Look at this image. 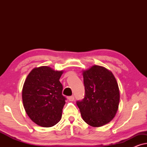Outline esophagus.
<instances>
[{
    "instance_id": "34e87169",
    "label": "esophagus",
    "mask_w": 147,
    "mask_h": 147,
    "mask_svg": "<svg viewBox=\"0 0 147 147\" xmlns=\"http://www.w3.org/2000/svg\"><path fill=\"white\" fill-rule=\"evenodd\" d=\"M67 98H68V100H69V101H71V102H73L74 100V96H69V97H68Z\"/></svg>"
}]
</instances>
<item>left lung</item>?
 Returning <instances> with one entry per match:
<instances>
[{"label":"left lung","instance_id":"1","mask_svg":"<svg viewBox=\"0 0 147 147\" xmlns=\"http://www.w3.org/2000/svg\"><path fill=\"white\" fill-rule=\"evenodd\" d=\"M85 97L77 105L83 120L92 127H100L116 116L120 102V91L111 71L92 65L82 71Z\"/></svg>","mask_w":147,"mask_h":147}]
</instances>
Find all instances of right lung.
Returning <instances> with one entry per match:
<instances>
[{
  "instance_id": "obj_1",
  "label": "right lung",
  "mask_w": 147,
  "mask_h": 147,
  "mask_svg": "<svg viewBox=\"0 0 147 147\" xmlns=\"http://www.w3.org/2000/svg\"><path fill=\"white\" fill-rule=\"evenodd\" d=\"M63 70L48 66L35 67L30 71L22 90L23 106L28 116L36 124L51 127L59 122L65 98L59 79Z\"/></svg>"
}]
</instances>
